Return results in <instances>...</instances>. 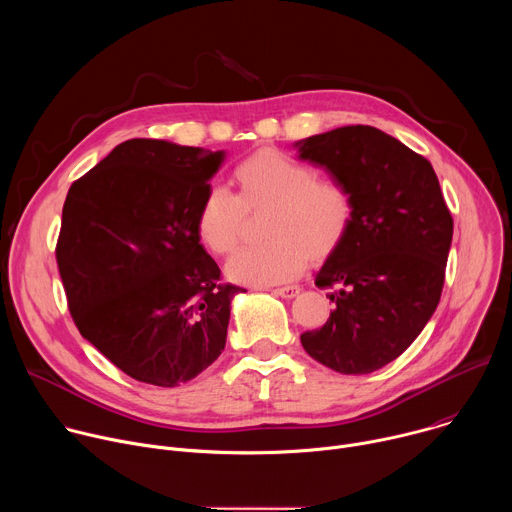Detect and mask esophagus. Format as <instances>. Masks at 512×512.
<instances>
[{
	"label": "esophagus",
	"instance_id": "1",
	"mask_svg": "<svg viewBox=\"0 0 512 512\" xmlns=\"http://www.w3.org/2000/svg\"><path fill=\"white\" fill-rule=\"evenodd\" d=\"M273 294L279 296V298H285V300H291L296 298L300 294V287L298 285H285V287H277L273 289Z\"/></svg>",
	"mask_w": 512,
	"mask_h": 512
}]
</instances>
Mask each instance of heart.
I'll use <instances>...</instances> for the list:
<instances>
[{
    "instance_id": "b5f03b06",
    "label": "heart",
    "mask_w": 512,
    "mask_h": 512,
    "mask_svg": "<svg viewBox=\"0 0 512 512\" xmlns=\"http://www.w3.org/2000/svg\"><path fill=\"white\" fill-rule=\"evenodd\" d=\"M239 196L223 184L206 188L196 233L206 249L229 255L241 241L245 210L269 208V243L247 247L227 263L233 283L267 287L296 279L312 261H324L344 243L352 225L348 188L277 150H259L235 170Z\"/></svg>"
}]
</instances>
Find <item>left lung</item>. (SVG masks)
I'll return each instance as SVG.
<instances>
[{
    "mask_svg": "<svg viewBox=\"0 0 512 512\" xmlns=\"http://www.w3.org/2000/svg\"><path fill=\"white\" fill-rule=\"evenodd\" d=\"M298 158L342 182L352 225L316 275L336 308L304 350L342 375H367L403 354L440 304L454 221L431 164L371 125L294 143Z\"/></svg>",
    "mask_w": 512,
    "mask_h": 512,
    "instance_id": "1",
    "label": "left lung"
}]
</instances>
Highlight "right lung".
<instances>
[{
  "instance_id": "obj_1",
  "label": "right lung",
  "mask_w": 512,
  "mask_h": 512,
  "mask_svg": "<svg viewBox=\"0 0 512 512\" xmlns=\"http://www.w3.org/2000/svg\"><path fill=\"white\" fill-rule=\"evenodd\" d=\"M227 154L129 139L70 186L56 245L68 310L135 381L178 387L221 356L237 285L204 251L196 214Z\"/></svg>"
}]
</instances>
